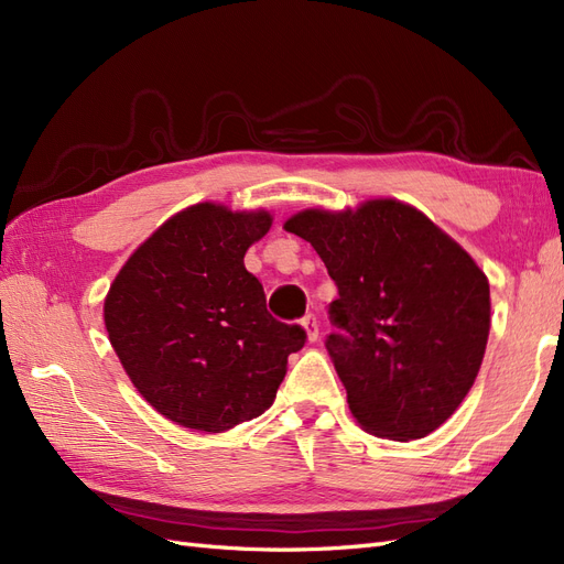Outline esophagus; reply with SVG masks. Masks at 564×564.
<instances>
[{
	"mask_svg": "<svg viewBox=\"0 0 564 564\" xmlns=\"http://www.w3.org/2000/svg\"><path fill=\"white\" fill-rule=\"evenodd\" d=\"M301 324H303L305 334H308V340H317V336H319V322H317V317L311 313V315H305L301 319Z\"/></svg>",
	"mask_w": 564,
	"mask_h": 564,
	"instance_id": "1",
	"label": "esophagus"
}]
</instances>
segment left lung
<instances>
[{
  "instance_id": "1",
  "label": "left lung",
  "mask_w": 564,
  "mask_h": 564,
  "mask_svg": "<svg viewBox=\"0 0 564 564\" xmlns=\"http://www.w3.org/2000/svg\"><path fill=\"white\" fill-rule=\"evenodd\" d=\"M319 253L338 299L324 340L365 431L419 440L445 423L480 371L489 282L470 256L409 204L308 209L284 224Z\"/></svg>"
}]
</instances>
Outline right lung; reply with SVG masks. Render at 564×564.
<instances>
[{
    "label": "right lung",
    "instance_id": "obj_1",
    "mask_svg": "<svg viewBox=\"0 0 564 564\" xmlns=\"http://www.w3.org/2000/svg\"><path fill=\"white\" fill-rule=\"evenodd\" d=\"M265 212L195 204L133 251L106 299V329L131 383L183 429L220 433L261 416L286 357L305 346L299 324L265 308L247 249L270 230Z\"/></svg>",
    "mask_w": 564,
    "mask_h": 564
}]
</instances>
